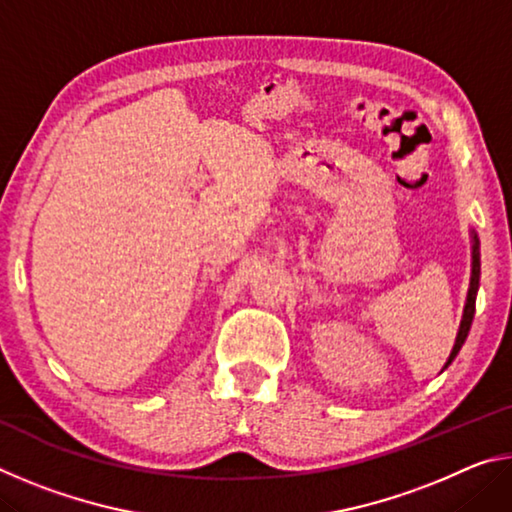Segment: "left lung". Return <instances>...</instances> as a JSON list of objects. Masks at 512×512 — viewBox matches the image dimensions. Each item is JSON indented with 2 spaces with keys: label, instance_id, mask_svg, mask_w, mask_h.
Wrapping results in <instances>:
<instances>
[{
  "label": "left lung",
  "instance_id": "1",
  "mask_svg": "<svg viewBox=\"0 0 512 512\" xmlns=\"http://www.w3.org/2000/svg\"><path fill=\"white\" fill-rule=\"evenodd\" d=\"M470 237H472V273H470V289H467V298H465V307H463V318H461V325H458V334H456V341H454V348L449 352V359L445 361L443 370L449 368V363L456 359V354L461 352L463 343L467 339V334H470V327H472V320H474V307H476V293H479V277H481V253H479V237H476V232L470 230ZM440 370V372H443Z\"/></svg>",
  "mask_w": 512,
  "mask_h": 512
}]
</instances>
